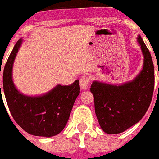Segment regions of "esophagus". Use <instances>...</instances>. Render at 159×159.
Instances as JSON below:
<instances>
[{"mask_svg": "<svg viewBox=\"0 0 159 159\" xmlns=\"http://www.w3.org/2000/svg\"><path fill=\"white\" fill-rule=\"evenodd\" d=\"M90 82H91V77H90V76L85 75L82 77H81V79H80V87H81V88L82 90L87 89L88 86L90 84Z\"/></svg>", "mask_w": 159, "mask_h": 159, "instance_id": "esophagus-1", "label": "esophagus"}]
</instances>
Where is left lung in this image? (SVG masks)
Segmentation results:
<instances>
[{
  "label": "left lung",
  "instance_id": "8db88e82",
  "mask_svg": "<svg viewBox=\"0 0 159 159\" xmlns=\"http://www.w3.org/2000/svg\"><path fill=\"white\" fill-rule=\"evenodd\" d=\"M143 67L132 82L121 86L93 82L95 111L101 128L110 134L122 133L138 123L150 106L154 89V67L149 50L138 37Z\"/></svg>",
  "mask_w": 159,
  "mask_h": 159
}]
</instances>
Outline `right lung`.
Returning <instances> with one entry per match:
<instances>
[{
	"mask_svg": "<svg viewBox=\"0 0 159 159\" xmlns=\"http://www.w3.org/2000/svg\"><path fill=\"white\" fill-rule=\"evenodd\" d=\"M21 42L22 39L17 41L4 67L3 89L6 103L15 121L27 133L43 137L54 136L64 129L69 119L80 93L79 80L67 86L57 85L41 97H27L20 93L12 81V66ZM0 92L1 100V85Z\"/></svg>",
	"mask_w": 159,
	"mask_h": 159,
	"instance_id": "add662e5",
	"label": "right lung"
}]
</instances>
